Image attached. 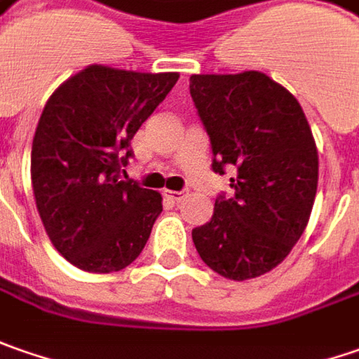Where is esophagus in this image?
Wrapping results in <instances>:
<instances>
[{
	"instance_id": "esophagus-1",
	"label": "esophagus",
	"mask_w": 359,
	"mask_h": 359,
	"mask_svg": "<svg viewBox=\"0 0 359 359\" xmlns=\"http://www.w3.org/2000/svg\"><path fill=\"white\" fill-rule=\"evenodd\" d=\"M168 198H172V201H180V198H184L187 196V191H165Z\"/></svg>"
}]
</instances>
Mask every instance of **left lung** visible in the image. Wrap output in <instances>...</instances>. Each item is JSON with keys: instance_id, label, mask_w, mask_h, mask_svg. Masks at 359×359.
Masks as SVG:
<instances>
[{"instance_id": "left-lung-1", "label": "left lung", "mask_w": 359, "mask_h": 359, "mask_svg": "<svg viewBox=\"0 0 359 359\" xmlns=\"http://www.w3.org/2000/svg\"><path fill=\"white\" fill-rule=\"evenodd\" d=\"M191 97L212 144V170L236 167L232 198L192 230L203 262L230 280L270 272L310 220L318 149L296 97L260 71L191 75Z\"/></svg>"}]
</instances>
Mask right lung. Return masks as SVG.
<instances>
[{
    "label": "right lung",
    "instance_id": "add662e5",
    "mask_svg": "<svg viewBox=\"0 0 359 359\" xmlns=\"http://www.w3.org/2000/svg\"><path fill=\"white\" fill-rule=\"evenodd\" d=\"M177 81L179 73L89 65L47 99L33 137V196L51 244L81 270H123L149 241L163 196L123 180L121 167Z\"/></svg>",
    "mask_w": 359,
    "mask_h": 359
}]
</instances>
